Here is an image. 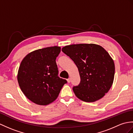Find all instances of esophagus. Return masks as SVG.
<instances>
[{
	"mask_svg": "<svg viewBox=\"0 0 133 133\" xmlns=\"http://www.w3.org/2000/svg\"><path fill=\"white\" fill-rule=\"evenodd\" d=\"M67 82L68 83H70V82H71V80H70V78H69V79H67Z\"/></svg>",
	"mask_w": 133,
	"mask_h": 133,
	"instance_id": "esophagus-1",
	"label": "esophagus"
}]
</instances>
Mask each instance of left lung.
<instances>
[{"label":"left lung","instance_id":"left-lung-1","mask_svg":"<svg viewBox=\"0 0 133 133\" xmlns=\"http://www.w3.org/2000/svg\"><path fill=\"white\" fill-rule=\"evenodd\" d=\"M78 67L81 82L72 89L76 96L85 102H95L109 91L115 72L114 61L101 46L81 44L62 49Z\"/></svg>","mask_w":133,"mask_h":133}]
</instances>
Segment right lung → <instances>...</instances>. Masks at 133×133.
<instances>
[{"label":"right lung","instance_id":"right-lung-1","mask_svg":"<svg viewBox=\"0 0 133 133\" xmlns=\"http://www.w3.org/2000/svg\"><path fill=\"white\" fill-rule=\"evenodd\" d=\"M59 46L38 49L24 57L18 69L17 81L21 90L33 103L46 105L58 97L67 83L58 76L57 57Z\"/></svg>","mask_w":133,"mask_h":133}]
</instances>
